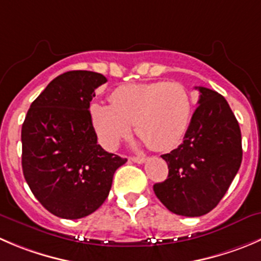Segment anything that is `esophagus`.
<instances>
[{"label": "esophagus", "instance_id": "obj_1", "mask_svg": "<svg viewBox=\"0 0 261 261\" xmlns=\"http://www.w3.org/2000/svg\"><path fill=\"white\" fill-rule=\"evenodd\" d=\"M130 159L134 162V163H139V164L144 163V162L146 161V159L144 158V156H131Z\"/></svg>", "mask_w": 261, "mask_h": 261}]
</instances>
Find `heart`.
Instances as JSON below:
<instances>
[{
  "label": "heart",
  "instance_id": "1",
  "mask_svg": "<svg viewBox=\"0 0 261 261\" xmlns=\"http://www.w3.org/2000/svg\"><path fill=\"white\" fill-rule=\"evenodd\" d=\"M111 105L93 103L90 117L100 143L115 149L128 135L131 125L151 149L176 148L184 139L192 116V98L178 83L123 85L111 94Z\"/></svg>",
  "mask_w": 261,
  "mask_h": 261
}]
</instances>
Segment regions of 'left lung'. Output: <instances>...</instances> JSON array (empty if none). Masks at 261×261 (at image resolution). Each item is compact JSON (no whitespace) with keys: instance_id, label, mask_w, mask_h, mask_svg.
<instances>
[{"instance_id":"8db88e82","label":"left lung","mask_w":261,"mask_h":261,"mask_svg":"<svg viewBox=\"0 0 261 261\" xmlns=\"http://www.w3.org/2000/svg\"><path fill=\"white\" fill-rule=\"evenodd\" d=\"M184 143L162 158L168 164L166 181L153 186L169 212L200 217L213 211L239 172L241 130L223 95L204 87Z\"/></svg>"}]
</instances>
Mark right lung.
<instances>
[{
    "label": "right lung",
    "instance_id": "right-lung-1",
    "mask_svg": "<svg viewBox=\"0 0 261 261\" xmlns=\"http://www.w3.org/2000/svg\"><path fill=\"white\" fill-rule=\"evenodd\" d=\"M107 82L93 71H67L32 103L21 127L25 181L49 213L79 219L97 211L110 194L116 169L126 158L97 141L90 102Z\"/></svg>",
    "mask_w": 261,
    "mask_h": 261
}]
</instances>
